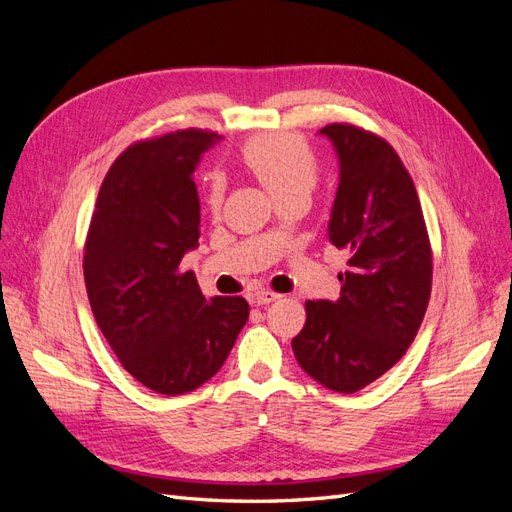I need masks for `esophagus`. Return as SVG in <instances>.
I'll return each instance as SVG.
<instances>
[{"label":"esophagus","instance_id":"1","mask_svg":"<svg viewBox=\"0 0 512 512\" xmlns=\"http://www.w3.org/2000/svg\"><path fill=\"white\" fill-rule=\"evenodd\" d=\"M277 299H280V294L273 292V290H256L252 294V303L254 305H269V303H273Z\"/></svg>","mask_w":512,"mask_h":512}]
</instances>
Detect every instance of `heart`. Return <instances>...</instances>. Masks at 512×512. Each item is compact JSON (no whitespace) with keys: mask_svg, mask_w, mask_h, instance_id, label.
Here are the masks:
<instances>
[{"mask_svg":"<svg viewBox=\"0 0 512 512\" xmlns=\"http://www.w3.org/2000/svg\"><path fill=\"white\" fill-rule=\"evenodd\" d=\"M241 160L250 173L280 200L290 194H312L318 183V160L297 134L275 132L254 136L241 147ZM224 198V179L211 175L207 205L218 211Z\"/></svg>","mask_w":512,"mask_h":512,"instance_id":"b5f03b06","label":"heart"}]
</instances>
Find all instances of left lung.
I'll use <instances>...</instances> for the list:
<instances>
[{"label":"left lung","instance_id":"left-lung-1","mask_svg":"<svg viewBox=\"0 0 512 512\" xmlns=\"http://www.w3.org/2000/svg\"><path fill=\"white\" fill-rule=\"evenodd\" d=\"M339 158L329 241L346 250L337 301H307L292 339L305 374L356 393L386 374L421 327L431 294V245L412 177L384 138L350 123L320 130Z\"/></svg>","mask_w":512,"mask_h":512}]
</instances>
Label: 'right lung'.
<instances>
[{"mask_svg": "<svg viewBox=\"0 0 512 512\" xmlns=\"http://www.w3.org/2000/svg\"><path fill=\"white\" fill-rule=\"evenodd\" d=\"M220 136L179 130L130 145L108 170L85 241L91 312L123 369L183 395L218 374L250 316L243 297L205 299L185 252L200 237L194 170Z\"/></svg>", "mask_w": 512, "mask_h": 512, "instance_id": "1", "label": "right lung"}]
</instances>
